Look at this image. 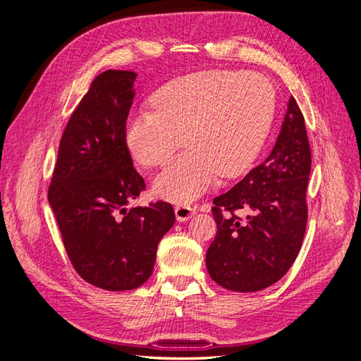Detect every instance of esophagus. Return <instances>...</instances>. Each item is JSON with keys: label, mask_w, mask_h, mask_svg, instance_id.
Segmentation results:
<instances>
[{"label": "esophagus", "mask_w": 361, "mask_h": 361, "mask_svg": "<svg viewBox=\"0 0 361 361\" xmlns=\"http://www.w3.org/2000/svg\"><path fill=\"white\" fill-rule=\"evenodd\" d=\"M174 214H176L178 221H188L190 218L195 214V209L190 204L183 203V204H178L176 207H174Z\"/></svg>", "instance_id": "obj_1"}]
</instances>
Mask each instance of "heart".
<instances>
[{"label": "heart", "mask_w": 361, "mask_h": 361, "mask_svg": "<svg viewBox=\"0 0 361 361\" xmlns=\"http://www.w3.org/2000/svg\"><path fill=\"white\" fill-rule=\"evenodd\" d=\"M154 110L129 114L123 140L146 167L166 164L180 143L190 147L154 180L171 202H191L216 180L241 176L264 147L276 111L269 81L255 72L200 71L162 85Z\"/></svg>", "instance_id": "1"}]
</instances>
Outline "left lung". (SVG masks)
<instances>
[{
	"instance_id": "1",
	"label": "left lung",
	"mask_w": 361,
	"mask_h": 361,
	"mask_svg": "<svg viewBox=\"0 0 361 361\" xmlns=\"http://www.w3.org/2000/svg\"><path fill=\"white\" fill-rule=\"evenodd\" d=\"M310 169L304 117L290 97L268 158L214 199L216 235L207 248L206 268L215 283L235 292H257L286 274L307 223ZM238 210L246 216L239 217Z\"/></svg>"
}]
</instances>
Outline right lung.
<instances>
[{
    "label": "right lung",
    "mask_w": 361,
    "mask_h": 361,
    "mask_svg": "<svg viewBox=\"0 0 361 361\" xmlns=\"http://www.w3.org/2000/svg\"><path fill=\"white\" fill-rule=\"evenodd\" d=\"M135 78L110 69L93 80L61 135L48 190L75 271L114 292L152 276L158 244L176 220L167 202L126 207L146 188L123 140Z\"/></svg>",
    "instance_id": "1"
}]
</instances>
